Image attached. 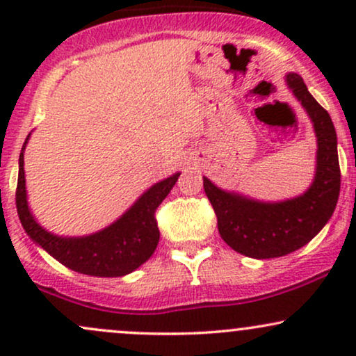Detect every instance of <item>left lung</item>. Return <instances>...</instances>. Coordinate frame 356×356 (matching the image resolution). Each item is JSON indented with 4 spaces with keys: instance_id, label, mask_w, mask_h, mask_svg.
Here are the masks:
<instances>
[{
    "instance_id": "left-lung-1",
    "label": "left lung",
    "mask_w": 356,
    "mask_h": 356,
    "mask_svg": "<svg viewBox=\"0 0 356 356\" xmlns=\"http://www.w3.org/2000/svg\"><path fill=\"white\" fill-rule=\"evenodd\" d=\"M284 81L303 105L316 136V165L308 189L284 201H259L220 189L202 177L204 191L218 216L220 238L236 252L254 259L286 256L308 244L332 219L340 195L338 142L332 117L313 99L298 73H286Z\"/></svg>"
}]
</instances>
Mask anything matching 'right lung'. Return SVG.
I'll return each instance as SVG.
<instances>
[{
	"mask_svg": "<svg viewBox=\"0 0 356 356\" xmlns=\"http://www.w3.org/2000/svg\"><path fill=\"white\" fill-rule=\"evenodd\" d=\"M30 136L24 140L19 154L16 187V209L23 229L30 239L63 266L81 275L118 277L142 266L154 254L161 238L157 220L154 218L155 209L175 186L181 172H175L150 186L120 218L104 229L87 236H58L44 229L28 204L24 149Z\"/></svg>",
	"mask_w": 356,
	"mask_h": 356,
	"instance_id": "1",
	"label": "right lung"
}]
</instances>
